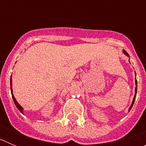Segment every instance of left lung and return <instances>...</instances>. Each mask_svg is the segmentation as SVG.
<instances>
[{"mask_svg": "<svg viewBox=\"0 0 146 146\" xmlns=\"http://www.w3.org/2000/svg\"><path fill=\"white\" fill-rule=\"evenodd\" d=\"M123 53L125 54L126 55H127V56H129V54L127 53V52L126 51H125L124 50H123ZM135 85H136V88H135V96H134V99H133V101H132V102H131V106H130L129 109V111L131 109V108H132V106H133V104H134V102H135V98H136V95H137V79H136V77H135Z\"/></svg>", "mask_w": 146, "mask_h": 146, "instance_id": "obj_1", "label": "left lung"}]
</instances>
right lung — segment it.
<instances>
[{
  "instance_id": "1",
  "label": "right lung",
  "mask_w": 146,
  "mask_h": 146,
  "mask_svg": "<svg viewBox=\"0 0 146 146\" xmlns=\"http://www.w3.org/2000/svg\"><path fill=\"white\" fill-rule=\"evenodd\" d=\"M10 86H11V95H12V99H13V100H14V102H15V105H16V107L17 108V109L20 110V113H23V108L20 106V104H18V102H17L16 99H15V96H14V95H13V94H12V80H11V79H10Z\"/></svg>"
}]
</instances>
